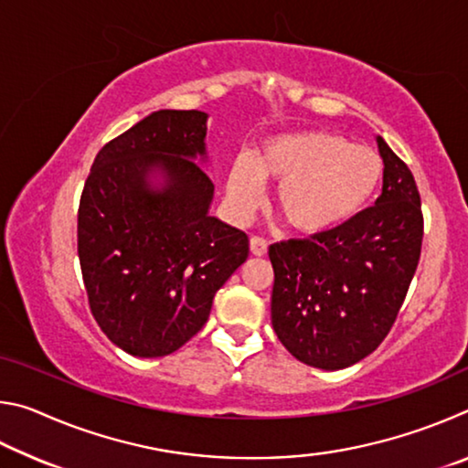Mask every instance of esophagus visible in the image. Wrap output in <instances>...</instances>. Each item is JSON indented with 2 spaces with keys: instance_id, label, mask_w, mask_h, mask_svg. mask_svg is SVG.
<instances>
[{
  "instance_id": "1",
  "label": "esophagus",
  "mask_w": 468,
  "mask_h": 468,
  "mask_svg": "<svg viewBox=\"0 0 468 468\" xmlns=\"http://www.w3.org/2000/svg\"><path fill=\"white\" fill-rule=\"evenodd\" d=\"M250 250H251L253 256H266V251H268V243H266L264 237L253 235L251 239H250Z\"/></svg>"
}]
</instances>
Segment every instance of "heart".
<instances>
[{
    "label": "heart",
    "mask_w": 468,
    "mask_h": 468,
    "mask_svg": "<svg viewBox=\"0 0 468 468\" xmlns=\"http://www.w3.org/2000/svg\"><path fill=\"white\" fill-rule=\"evenodd\" d=\"M384 179L374 148L353 146L330 132H295L268 140L256 163L237 158L227 192L237 215L258 204L260 181H272L279 217L301 235H324L366 208Z\"/></svg>",
    "instance_id": "b5f03b06"
}]
</instances>
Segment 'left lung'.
I'll return each instance as SVG.
<instances>
[{
    "label": "left lung",
    "mask_w": 468,
    "mask_h": 468,
    "mask_svg": "<svg viewBox=\"0 0 468 468\" xmlns=\"http://www.w3.org/2000/svg\"><path fill=\"white\" fill-rule=\"evenodd\" d=\"M382 196L336 231L271 245L272 328L301 363L343 369L390 332L423 241L415 177L384 138Z\"/></svg>",
    "instance_id": "1"
}]
</instances>
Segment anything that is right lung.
<instances>
[{
    "label": "right lung",
    "instance_id": "add662e5",
    "mask_svg": "<svg viewBox=\"0 0 468 468\" xmlns=\"http://www.w3.org/2000/svg\"><path fill=\"white\" fill-rule=\"evenodd\" d=\"M206 120L196 109L154 111L99 150L82 189L78 258L90 312L133 357L184 346L248 260V235L208 212L215 184L196 163Z\"/></svg>",
    "mask_w": 468,
    "mask_h": 468
}]
</instances>
